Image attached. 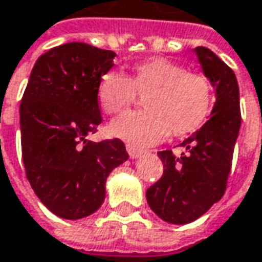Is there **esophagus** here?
Instances as JSON below:
<instances>
[{"label": "esophagus", "instance_id": "1", "mask_svg": "<svg viewBox=\"0 0 262 262\" xmlns=\"http://www.w3.org/2000/svg\"><path fill=\"white\" fill-rule=\"evenodd\" d=\"M126 149H127V152H129L130 159H139V157H142V156H144V151H142V149H139V148H136V146L127 145L126 146Z\"/></svg>", "mask_w": 262, "mask_h": 262}]
</instances>
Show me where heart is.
Returning <instances> with one entry per match:
<instances>
[{
	"instance_id": "heart-1",
	"label": "heart",
	"mask_w": 262,
	"mask_h": 262,
	"mask_svg": "<svg viewBox=\"0 0 262 262\" xmlns=\"http://www.w3.org/2000/svg\"><path fill=\"white\" fill-rule=\"evenodd\" d=\"M146 95V111L124 113L113 120L111 133L135 146L162 142L170 130L177 136L197 130L212 106V85L208 77L167 57H151L133 67L127 78L118 71L105 72L98 84V102L108 114L126 110Z\"/></svg>"
}]
</instances>
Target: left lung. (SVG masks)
I'll return each instance as SVG.
<instances>
[{
    "instance_id": "1",
    "label": "left lung",
    "mask_w": 262,
    "mask_h": 262,
    "mask_svg": "<svg viewBox=\"0 0 262 262\" xmlns=\"http://www.w3.org/2000/svg\"><path fill=\"white\" fill-rule=\"evenodd\" d=\"M194 52L215 89L212 117L181 144L187 154L177 157L170 149L159 152L164 172L146 190L152 212L163 221L178 225L195 221L221 200L242 123L233 70L206 47H195Z\"/></svg>"
}]
</instances>
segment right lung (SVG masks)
I'll return each instance as SVG.
<instances>
[{"label": "right lung", "mask_w": 262, "mask_h": 262, "mask_svg": "<svg viewBox=\"0 0 262 262\" xmlns=\"http://www.w3.org/2000/svg\"><path fill=\"white\" fill-rule=\"evenodd\" d=\"M114 57L85 42L54 47L37 59L20 102L26 178L42 205L63 220L96 212L108 175L129 159L120 139H87L102 123L98 84Z\"/></svg>", "instance_id": "obj_1"}]
</instances>
